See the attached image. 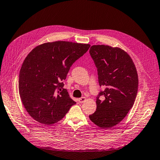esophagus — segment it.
Here are the masks:
<instances>
[{
    "mask_svg": "<svg viewBox=\"0 0 160 160\" xmlns=\"http://www.w3.org/2000/svg\"><path fill=\"white\" fill-rule=\"evenodd\" d=\"M86 100V98L85 97H81L80 99H78V102L80 103H82L83 102H84Z\"/></svg>",
    "mask_w": 160,
    "mask_h": 160,
    "instance_id": "obj_1",
    "label": "esophagus"
}]
</instances>
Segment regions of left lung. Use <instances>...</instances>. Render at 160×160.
I'll return each instance as SVG.
<instances>
[{
  "mask_svg": "<svg viewBox=\"0 0 160 160\" xmlns=\"http://www.w3.org/2000/svg\"><path fill=\"white\" fill-rule=\"evenodd\" d=\"M90 55L97 68L100 87L95 112L89 116L94 124L109 128L120 123L132 108L136 99L138 79L137 69L130 55L118 47L93 45ZM104 96V100L99 97Z\"/></svg>",
  "mask_w": 160,
  "mask_h": 160,
  "instance_id": "obj_1",
  "label": "left lung"
}]
</instances>
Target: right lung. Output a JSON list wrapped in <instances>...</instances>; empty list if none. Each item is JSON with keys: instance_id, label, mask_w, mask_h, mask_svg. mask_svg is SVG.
<instances>
[{"instance_id": "obj_1", "label": "right lung", "mask_w": 160, "mask_h": 160, "mask_svg": "<svg viewBox=\"0 0 160 160\" xmlns=\"http://www.w3.org/2000/svg\"><path fill=\"white\" fill-rule=\"evenodd\" d=\"M91 45L56 41L38 45L22 65L19 92L29 115L41 124H52L65 116L76 104L63 88L70 67Z\"/></svg>"}]
</instances>
